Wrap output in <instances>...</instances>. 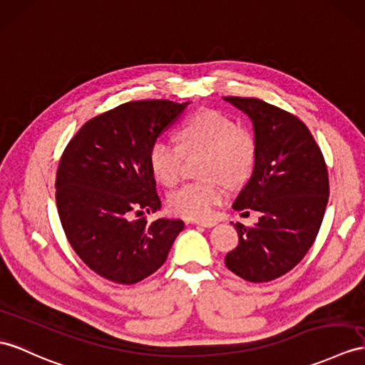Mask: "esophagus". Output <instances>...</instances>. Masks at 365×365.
Wrapping results in <instances>:
<instances>
[{
    "mask_svg": "<svg viewBox=\"0 0 365 365\" xmlns=\"http://www.w3.org/2000/svg\"><path fill=\"white\" fill-rule=\"evenodd\" d=\"M193 223L198 225V226H204V227H213V226L218 225V221H215V220H197V221H193Z\"/></svg>",
    "mask_w": 365,
    "mask_h": 365,
    "instance_id": "34e87169",
    "label": "esophagus"
}]
</instances>
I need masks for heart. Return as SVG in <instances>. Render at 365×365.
I'll return each mask as SVG.
<instances>
[{"label":"heart","mask_w":365,"mask_h":365,"mask_svg":"<svg viewBox=\"0 0 365 365\" xmlns=\"http://www.w3.org/2000/svg\"><path fill=\"white\" fill-rule=\"evenodd\" d=\"M181 147L158 139L150 148L148 161L159 182L172 187L181 178L184 153H204L200 173L212 180L185 184L168 198V207L178 217L206 220L226 197V184L245 181L255 161V140L250 131L235 125L218 111L195 114L178 131Z\"/></svg>","instance_id":"b5f03b06"}]
</instances>
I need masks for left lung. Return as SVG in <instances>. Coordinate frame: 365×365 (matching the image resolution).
<instances>
[{"label":"left lung","mask_w":365,"mask_h":365,"mask_svg":"<svg viewBox=\"0 0 365 365\" xmlns=\"http://www.w3.org/2000/svg\"><path fill=\"white\" fill-rule=\"evenodd\" d=\"M252 122V175L232 207L252 209V227L235 223L238 246L226 254L227 268L247 282H269L304 259L322 225L330 195L321 148L296 115L252 97H223Z\"/></svg>","instance_id":"1"}]
</instances>
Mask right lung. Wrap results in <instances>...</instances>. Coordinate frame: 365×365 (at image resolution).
<instances>
[{
  "mask_svg": "<svg viewBox=\"0 0 365 365\" xmlns=\"http://www.w3.org/2000/svg\"><path fill=\"white\" fill-rule=\"evenodd\" d=\"M190 102L138 101L88 120L69 140L56 201L69 245L102 277L133 285L164 264L182 220L133 218L161 209L150 148Z\"/></svg>",
  "mask_w": 365,
  "mask_h": 365,
  "instance_id": "1",
  "label": "right lung"
}]
</instances>
